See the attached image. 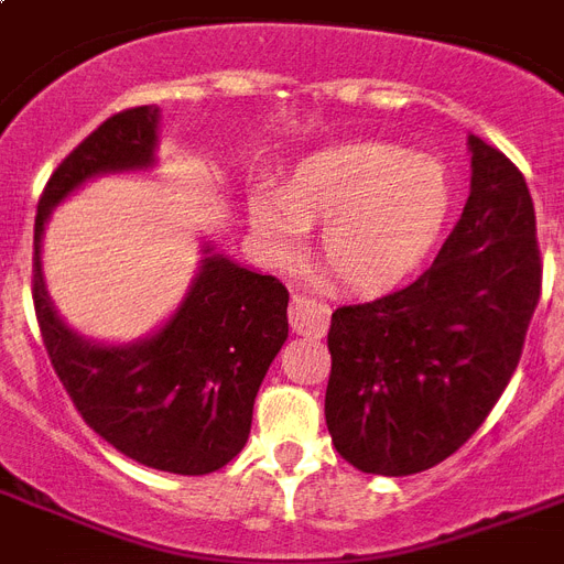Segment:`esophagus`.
Instances as JSON below:
<instances>
[{
	"label": "esophagus",
	"mask_w": 564,
	"mask_h": 564,
	"mask_svg": "<svg viewBox=\"0 0 564 564\" xmlns=\"http://www.w3.org/2000/svg\"><path fill=\"white\" fill-rule=\"evenodd\" d=\"M290 325L295 334L318 339V336L327 334V325H330V307H327L322 299H313V295L295 292L290 301Z\"/></svg>",
	"instance_id": "1"
}]
</instances>
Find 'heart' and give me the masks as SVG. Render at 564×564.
Returning <instances> with one entry per match:
<instances>
[{
    "instance_id": "obj_1",
    "label": "heart",
    "mask_w": 564,
    "mask_h": 564,
    "mask_svg": "<svg viewBox=\"0 0 564 564\" xmlns=\"http://www.w3.org/2000/svg\"><path fill=\"white\" fill-rule=\"evenodd\" d=\"M456 181L445 161L389 143H348L310 154L286 187L260 181L248 225L265 254L286 260L313 221L318 257L345 290L380 292L419 272L445 237Z\"/></svg>"
}]
</instances>
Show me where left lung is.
Listing matches in <instances>:
<instances>
[{"instance_id": "8db88e82", "label": "left lung", "mask_w": 564, "mask_h": 564, "mask_svg": "<svg viewBox=\"0 0 564 564\" xmlns=\"http://www.w3.org/2000/svg\"><path fill=\"white\" fill-rule=\"evenodd\" d=\"M471 193L419 281L330 316L325 421L366 474L427 471L477 433L542 295L535 210L507 154L468 137Z\"/></svg>"}]
</instances>
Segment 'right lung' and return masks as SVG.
Wrapping results in <instances>:
<instances>
[{"instance_id": "right-lung-1", "label": "right lung", "mask_w": 564, "mask_h": 564, "mask_svg": "<svg viewBox=\"0 0 564 564\" xmlns=\"http://www.w3.org/2000/svg\"><path fill=\"white\" fill-rule=\"evenodd\" d=\"M158 119L154 105L113 113L52 172L34 219L31 295L52 369L82 419L134 463L198 477L228 465L246 445L257 389L290 336L286 286L204 246L187 299L158 334L96 345L61 322L40 269L52 207L87 178L149 170Z\"/></svg>"}]
</instances>
